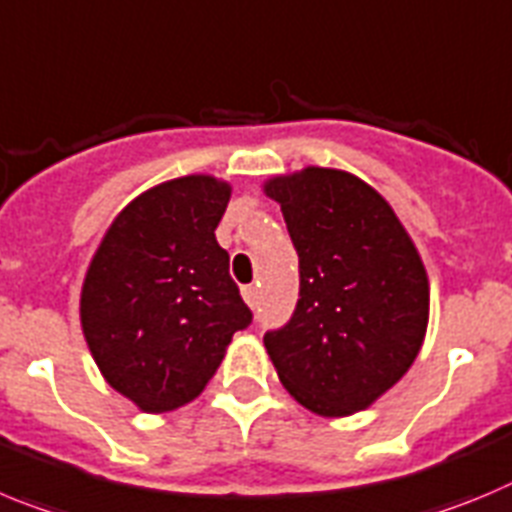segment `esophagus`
I'll return each mask as SVG.
<instances>
[{"label": "esophagus", "instance_id": "34e87169", "mask_svg": "<svg viewBox=\"0 0 512 512\" xmlns=\"http://www.w3.org/2000/svg\"><path fill=\"white\" fill-rule=\"evenodd\" d=\"M241 294H243V299H246L248 307H256V304H259V289L256 287H243Z\"/></svg>", "mask_w": 512, "mask_h": 512}]
</instances>
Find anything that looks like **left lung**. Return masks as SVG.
<instances>
[{"instance_id":"obj_1","label":"left lung","mask_w":512,"mask_h":512,"mask_svg":"<svg viewBox=\"0 0 512 512\" xmlns=\"http://www.w3.org/2000/svg\"><path fill=\"white\" fill-rule=\"evenodd\" d=\"M299 253L292 320L266 332L281 386L317 416L373 406L424 345L429 276L381 192L332 167L264 182Z\"/></svg>"}]
</instances>
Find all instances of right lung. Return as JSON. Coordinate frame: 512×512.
<instances>
[{"mask_svg": "<svg viewBox=\"0 0 512 512\" xmlns=\"http://www.w3.org/2000/svg\"><path fill=\"white\" fill-rule=\"evenodd\" d=\"M231 182L185 175L131 200L103 233L81 289L98 370L144 414L195 401L251 325L215 228Z\"/></svg>", "mask_w": 512, "mask_h": 512, "instance_id": "right-lung-1", "label": "right lung"}]
</instances>
